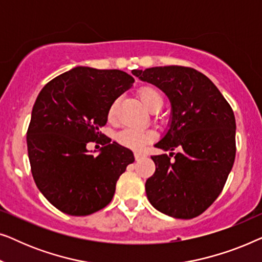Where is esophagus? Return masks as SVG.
Instances as JSON below:
<instances>
[{
  "label": "esophagus",
  "instance_id": "34e87169",
  "mask_svg": "<svg viewBox=\"0 0 262 262\" xmlns=\"http://www.w3.org/2000/svg\"><path fill=\"white\" fill-rule=\"evenodd\" d=\"M145 156H146L145 154H143V152H139V151H136V152H135V159H136V161H139V160L144 159Z\"/></svg>",
  "mask_w": 262,
  "mask_h": 262
}]
</instances>
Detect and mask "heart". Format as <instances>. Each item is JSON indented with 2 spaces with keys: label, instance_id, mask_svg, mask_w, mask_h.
Returning <instances> with one entry per match:
<instances>
[{
  "label": "heart",
  "instance_id": "b5f03b06",
  "mask_svg": "<svg viewBox=\"0 0 262 262\" xmlns=\"http://www.w3.org/2000/svg\"><path fill=\"white\" fill-rule=\"evenodd\" d=\"M139 99L143 105L149 111L161 108L163 103V98L161 93L154 87H142L138 92ZM117 102H113L110 107L108 118L111 120L116 117ZM155 137V134L150 130H139V128H125L117 135V141L120 145L132 150H142L151 139Z\"/></svg>",
  "mask_w": 262,
  "mask_h": 262
}]
</instances>
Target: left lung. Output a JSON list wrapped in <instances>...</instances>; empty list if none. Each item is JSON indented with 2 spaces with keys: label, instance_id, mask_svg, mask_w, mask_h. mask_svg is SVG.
<instances>
[{
  "label": "left lung",
  "instance_id": "8db88e82",
  "mask_svg": "<svg viewBox=\"0 0 262 262\" xmlns=\"http://www.w3.org/2000/svg\"><path fill=\"white\" fill-rule=\"evenodd\" d=\"M132 74L161 89L171 106L168 130L155 144L170 152L151 156L156 170L145 182L146 196L160 212L191 220L217 199L234 164V112L212 81L192 68L155 67ZM174 148L179 150L175 156Z\"/></svg>",
  "mask_w": 262,
  "mask_h": 262
}]
</instances>
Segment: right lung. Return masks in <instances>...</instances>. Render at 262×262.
I'll use <instances>...</instances> for the list:
<instances>
[{"instance_id":"add662e5","label":"right lung","mask_w":262,"mask_h":262,"mask_svg":"<svg viewBox=\"0 0 262 262\" xmlns=\"http://www.w3.org/2000/svg\"><path fill=\"white\" fill-rule=\"evenodd\" d=\"M134 82L121 70L76 67L39 93L27 130L28 159L39 191L62 212L87 216L103 209L135 161L130 149L110 138L102 139L98 156L87 149L102 137L99 128L111 105Z\"/></svg>"}]
</instances>
